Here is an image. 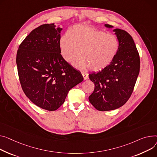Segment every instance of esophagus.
<instances>
[{
	"label": "esophagus",
	"instance_id": "34e87169",
	"mask_svg": "<svg viewBox=\"0 0 157 157\" xmlns=\"http://www.w3.org/2000/svg\"><path fill=\"white\" fill-rule=\"evenodd\" d=\"M81 74H82V76H83V78H84V79H85V80H86V79H88V75H87V74H86V73H85V72H82Z\"/></svg>",
	"mask_w": 157,
	"mask_h": 157
}]
</instances>
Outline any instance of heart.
Listing matches in <instances>:
<instances>
[{
    "mask_svg": "<svg viewBox=\"0 0 157 157\" xmlns=\"http://www.w3.org/2000/svg\"><path fill=\"white\" fill-rule=\"evenodd\" d=\"M60 52L67 62H75L78 69L88 67L98 71L107 67L116 57L119 41L113 34H107L86 25H76L60 40Z\"/></svg>",
    "mask_w": 157,
    "mask_h": 157,
    "instance_id": "obj_1",
    "label": "heart"
}]
</instances>
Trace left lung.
Instances as JSON below:
<instances>
[{
	"mask_svg": "<svg viewBox=\"0 0 157 157\" xmlns=\"http://www.w3.org/2000/svg\"><path fill=\"white\" fill-rule=\"evenodd\" d=\"M113 31L119 41L116 57L105 69L89 75L95 84L89 101L100 111L115 110L124 105L131 96L140 72V58L132 36L123 29Z\"/></svg>",
	"mask_w": 157,
	"mask_h": 157,
	"instance_id": "1",
	"label": "left lung"
}]
</instances>
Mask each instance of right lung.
Segmentation results:
<instances>
[{
  "instance_id": "obj_1",
  "label": "right lung",
  "mask_w": 157,
  "mask_h": 157,
  "mask_svg": "<svg viewBox=\"0 0 157 157\" xmlns=\"http://www.w3.org/2000/svg\"><path fill=\"white\" fill-rule=\"evenodd\" d=\"M55 27L44 24L31 31L16 55L23 91L36 105L48 111L59 108L69 91L83 81L81 72L60 54L62 28Z\"/></svg>"
}]
</instances>
